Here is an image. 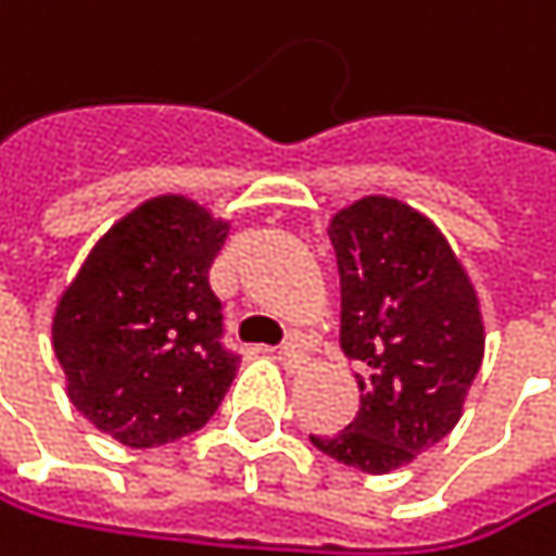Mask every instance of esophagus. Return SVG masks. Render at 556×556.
Returning a JSON list of instances; mask_svg holds the SVG:
<instances>
[{
    "mask_svg": "<svg viewBox=\"0 0 556 556\" xmlns=\"http://www.w3.org/2000/svg\"><path fill=\"white\" fill-rule=\"evenodd\" d=\"M276 358H280L290 371H303L309 365V355H306V349L300 342H287L280 352H276Z\"/></svg>",
    "mask_w": 556,
    "mask_h": 556,
    "instance_id": "esophagus-1",
    "label": "esophagus"
}]
</instances>
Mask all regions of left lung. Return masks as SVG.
I'll return each instance as SVG.
<instances>
[{
	"label": "left lung",
	"mask_w": 556,
	"mask_h": 556,
	"mask_svg": "<svg viewBox=\"0 0 556 556\" xmlns=\"http://www.w3.org/2000/svg\"><path fill=\"white\" fill-rule=\"evenodd\" d=\"M342 276V352L362 362L358 417L309 437L371 476L410 466L463 417L482 368L479 293L443 230L417 207L365 194L329 217Z\"/></svg>",
	"instance_id": "8db88e82"
}]
</instances>
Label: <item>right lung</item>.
Returning a JSON list of instances; mask_svg holds the SVG:
<instances>
[{"label": "right lung", "instance_id": "right-lung-1", "mask_svg": "<svg viewBox=\"0 0 556 556\" xmlns=\"http://www.w3.org/2000/svg\"><path fill=\"white\" fill-rule=\"evenodd\" d=\"M230 220L188 194L126 211L64 287L51 345L71 404L123 446L149 450L201 430L237 358L220 349L207 269Z\"/></svg>", "mask_w": 556, "mask_h": 556}]
</instances>
